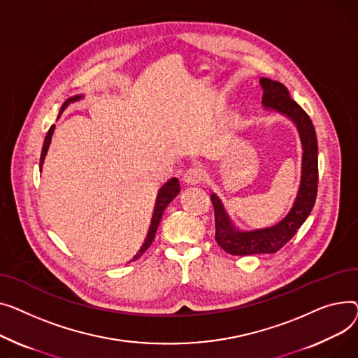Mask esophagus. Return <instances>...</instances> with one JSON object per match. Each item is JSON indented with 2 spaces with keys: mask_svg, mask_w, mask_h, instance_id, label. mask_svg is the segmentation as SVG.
I'll list each match as a JSON object with an SVG mask.
<instances>
[{
  "mask_svg": "<svg viewBox=\"0 0 358 358\" xmlns=\"http://www.w3.org/2000/svg\"><path fill=\"white\" fill-rule=\"evenodd\" d=\"M205 179V171L202 169L201 166H192L189 167L185 173V182L189 185H196L201 183Z\"/></svg>",
  "mask_w": 358,
  "mask_h": 358,
  "instance_id": "obj_1",
  "label": "esophagus"
}]
</instances>
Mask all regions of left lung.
Masks as SVG:
<instances>
[{
  "instance_id": "obj_1",
  "label": "left lung",
  "mask_w": 358,
  "mask_h": 358,
  "mask_svg": "<svg viewBox=\"0 0 358 358\" xmlns=\"http://www.w3.org/2000/svg\"><path fill=\"white\" fill-rule=\"evenodd\" d=\"M259 82L263 88L262 102L264 107L286 114L298 125L303 147L302 179L298 196L289 214L276 225L248 233H241L231 225L222 203L215 195H211L215 213V240L222 250L233 256L276 253L305 222L318 192V143L309 115L290 98L283 83L268 78H260Z\"/></svg>"
}]
</instances>
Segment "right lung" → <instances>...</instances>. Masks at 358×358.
Returning <instances> with one entry per match:
<instances>
[{"label":"right lung","mask_w":358,"mask_h":358,"mask_svg":"<svg viewBox=\"0 0 358 358\" xmlns=\"http://www.w3.org/2000/svg\"><path fill=\"white\" fill-rule=\"evenodd\" d=\"M80 98H82V95H76V96H73V98L66 99V101H65V103L62 105L60 114L66 110V107H68V105H69L71 102L78 101V99H80ZM53 131H55V125H52V127L49 129L48 136H46V138H45V143H43V149H41V156H40V171H41V164H43L45 156H46V153H48V149H49V144H50V140H52V134H53ZM179 191H180V185H179V180H178L176 178H172L171 180H167V182L160 187L159 195H157V199H156V206H155V213H153V218H152V224H150L149 234H147V238H145L144 244L141 245V248L138 250V253L133 257V260H131V262H134V260L140 259V257L143 256L144 251L150 247L152 241L155 240L156 231H157V227H159V224H160V220H162V217H163V213H164L166 206L171 203V201H172V199L179 194Z\"/></svg>","instance_id":"add662e5"}]
</instances>
